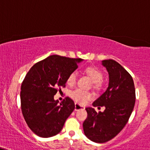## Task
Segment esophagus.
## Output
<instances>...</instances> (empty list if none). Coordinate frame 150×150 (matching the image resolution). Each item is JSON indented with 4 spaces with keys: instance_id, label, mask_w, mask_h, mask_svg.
I'll list each match as a JSON object with an SVG mask.
<instances>
[{
    "instance_id": "esophagus-1",
    "label": "esophagus",
    "mask_w": 150,
    "mask_h": 150,
    "mask_svg": "<svg viewBox=\"0 0 150 150\" xmlns=\"http://www.w3.org/2000/svg\"><path fill=\"white\" fill-rule=\"evenodd\" d=\"M84 108H84L83 105H81L80 104L77 103H75V110H84Z\"/></svg>"
}]
</instances>
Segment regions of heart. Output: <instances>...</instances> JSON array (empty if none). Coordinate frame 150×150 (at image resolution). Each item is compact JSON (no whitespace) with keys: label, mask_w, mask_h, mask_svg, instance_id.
I'll use <instances>...</instances> for the list:
<instances>
[{"label":"heart","mask_w":150,"mask_h":150,"mask_svg":"<svg viewBox=\"0 0 150 150\" xmlns=\"http://www.w3.org/2000/svg\"><path fill=\"white\" fill-rule=\"evenodd\" d=\"M84 72L93 81V85L95 89H99L101 86V80L103 77V73L95 66H90L84 70ZM77 81V73L73 72L68 75L67 84L69 86H73ZM71 98L80 103H84L87 100L92 98V93L89 91H84L80 89H76L72 91L70 93Z\"/></svg>","instance_id":"b5f03b06"}]
</instances>
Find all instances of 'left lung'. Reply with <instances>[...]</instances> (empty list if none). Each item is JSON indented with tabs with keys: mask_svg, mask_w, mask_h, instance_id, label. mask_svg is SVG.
Here are the masks:
<instances>
[{
	"mask_svg": "<svg viewBox=\"0 0 150 150\" xmlns=\"http://www.w3.org/2000/svg\"><path fill=\"white\" fill-rule=\"evenodd\" d=\"M109 74V85L93 105L105 108L97 112L86 108L87 117L83 123L85 136L95 142L103 143L115 138L125 127L136 102V90L131 75L112 59L102 61Z\"/></svg>",
	"mask_w": 150,
	"mask_h": 150,
	"instance_id": "obj_1",
	"label": "left lung"
}]
</instances>
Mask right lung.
Returning a JSON list of instances; mask_svg holds the SVG:
<instances>
[{"instance_id":"add662e5","label":"right lung","mask_w":150,"mask_h":150,"mask_svg":"<svg viewBox=\"0 0 150 150\" xmlns=\"http://www.w3.org/2000/svg\"><path fill=\"white\" fill-rule=\"evenodd\" d=\"M81 59L52 55L34 64L21 86V108L27 125L37 136L49 138L63 129L75 109V103L66 97L58 104L54 96L65 87L70 73L77 69Z\"/></svg>"}]
</instances>
